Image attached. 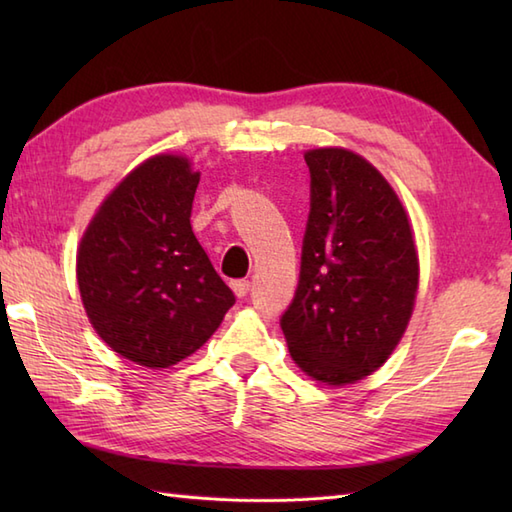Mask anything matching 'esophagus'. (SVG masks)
Returning a JSON list of instances; mask_svg holds the SVG:
<instances>
[{"mask_svg":"<svg viewBox=\"0 0 512 512\" xmlns=\"http://www.w3.org/2000/svg\"><path fill=\"white\" fill-rule=\"evenodd\" d=\"M231 288H233V292L235 295L242 299V297H246L248 295V290H250V281L248 279H233L231 281Z\"/></svg>","mask_w":512,"mask_h":512,"instance_id":"obj_1","label":"esophagus"}]
</instances>
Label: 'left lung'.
<instances>
[{"instance_id":"1","label":"left lung","mask_w":512,"mask_h":512,"mask_svg":"<svg viewBox=\"0 0 512 512\" xmlns=\"http://www.w3.org/2000/svg\"><path fill=\"white\" fill-rule=\"evenodd\" d=\"M299 284L279 325L314 380L372 374L405 332L418 290L407 213L389 182L347 149H312Z\"/></svg>"}]
</instances>
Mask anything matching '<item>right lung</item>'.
<instances>
[{"label":"right lung","mask_w":512,"mask_h":512,"mask_svg":"<svg viewBox=\"0 0 512 512\" xmlns=\"http://www.w3.org/2000/svg\"><path fill=\"white\" fill-rule=\"evenodd\" d=\"M198 182L187 158H149L110 193L81 239L85 312L101 339L138 365L191 356L235 303L191 231Z\"/></svg>","instance_id":"1"}]
</instances>
